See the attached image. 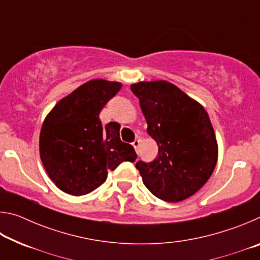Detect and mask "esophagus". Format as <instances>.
<instances>
[{"label":"esophagus","mask_w":260,"mask_h":260,"mask_svg":"<svg viewBox=\"0 0 260 260\" xmlns=\"http://www.w3.org/2000/svg\"><path fill=\"white\" fill-rule=\"evenodd\" d=\"M140 142H141L140 139H135V140L133 141V143H132V146H133V147L135 148V151H136V152H138V147L140 146Z\"/></svg>","instance_id":"1"}]
</instances>
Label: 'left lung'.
I'll return each mask as SVG.
<instances>
[{"mask_svg":"<svg viewBox=\"0 0 260 260\" xmlns=\"http://www.w3.org/2000/svg\"><path fill=\"white\" fill-rule=\"evenodd\" d=\"M131 89L140 101L148 134L158 144L155 159L135 165L144 186L165 202L188 199L217 164L218 143L208 112L169 81H141Z\"/></svg>","mask_w":260,"mask_h":260,"instance_id":"1","label":"left lung"}]
</instances>
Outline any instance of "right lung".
<instances>
[{
  "label": "right lung",
  "instance_id": "obj_1",
  "mask_svg": "<svg viewBox=\"0 0 260 260\" xmlns=\"http://www.w3.org/2000/svg\"><path fill=\"white\" fill-rule=\"evenodd\" d=\"M121 83L87 81L48 113L40 133V157L60 190L73 196L89 193L104 183L109 170L133 162L134 148L120 140L118 122L102 126L100 112L120 90Z\"/></svg>",
  "mask_w": 260,
  "mask_h": 260
}]
</instances>
